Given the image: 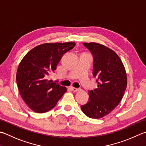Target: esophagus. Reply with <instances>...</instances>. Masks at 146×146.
Masks as SVG:
<instances>
[{
  "instance_id": "1",
  "label": "esophagus",
  "mask_w": 146,
  "mask_h": 146,
  "mask_svg": "<svg viewBox=\"0 0 146 146\" xmlns=\"http://www.w3.org/2000/svg\"><path fill=\"white\" fill-rule=\"evenodd\" d=\"M71 89L72 90L73 92H77V91L79 90V88H75V87H71Z\"/></svg>"
}]
</instances>
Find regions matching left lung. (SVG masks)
I'll return each mask as SVG.
<instances>
[{
	"label": "left lung",
	"instance_id": "left-lung-1",
	"mask_svg": "<svg viewBox=\"0 0 146 146\" xmlns=\"http://www.w3.org/2000/svg\"><path fill=\"white\" fill-rule=\"evenodd\" d=\"M94 58L93 75L98 88L88 91L89 101L81 106L85 115L91 118H103L120 102L127 85L126 71L115 51L98 43H84Z\"/></svg>",
	"mask_w": 146,
	"mask_h": 146
}]
</instances>
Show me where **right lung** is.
<instances>
[{
    "label": "right lung",
    "instance_id": "1",
    "mask_svg": "<svg viewBox=\"0 0 146 146\" xmlns=\"http://www.w3.org/2000/svg\"><path fill=\"white\" fill-rule=\"evenodd\" d=\"M75 42L46 43L30 50L20 62L16 82L22 99L31 110L47 112L55 107L66 88L48 80L56 70L64 54L75 47Z\"/></svg>",
    "mask_w": 146,
    "mask_h": 146
}]
</instances>
